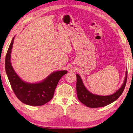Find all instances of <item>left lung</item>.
<instances>
[{
    "label": "left lung",
    "instance_id": "1",
    "mask_svg": "<svg viewBox=\"0 0 133 133\" xmlns=\"http://www.w3.org/2000/svg\"><path fill=\"white\" fill-rule=\"evenodd\" d=\"M77 84H76V89H77L78 99L81 103L85 104L87 107H91V108H97V107H101L108 105L117 100L120 97L125 88L127 78H128V71H126V78L124 81V83L121 88L114 94L108 96H100L92 94L84 87L81 78L78 74H77Z\"/></svg>",
    "mask_w": 133,
    "mask_h": 133
}]
</instances>
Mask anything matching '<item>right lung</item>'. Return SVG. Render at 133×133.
I'll return each mask as SVG.
<instances>
[{
	"instance_id": "obj_1",
	"label": "right lung",
	"mask_w": 133,
	"mask_h": 133,
	"mask_svg": "<svg viewBox=\"0 0 133 133\" xmlns=\"http://www.w3.org/2000/svg\"><path fill=\"white\" fill-rule=\"evenodd\" d=\"M14 38L8 48L5 59V69L12 89L16 97L24 104L42 106L52 98L55 88L62 77L67 71H55L42 82L31 84L22 81L14 71L11 63V52Z\"/></svg>"
}]
</instances>
